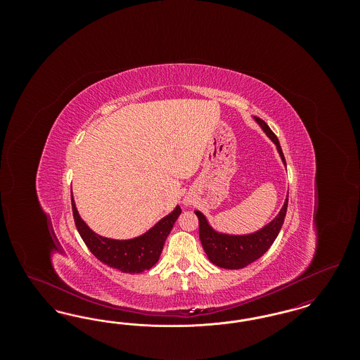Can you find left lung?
Listing matches in <instances>:
<instances>
[{"label":"left lung","mask_w":360,"mask_h":360,"mask_svg":"<svg viewBox=\"0 0 360 360\" xmlns=\"http://www.w3.org/2000/svg\"><path fill=\"white\" fill-rule=\"evenodd\" d=\"M255 120L263 128L266 135L274 141L278 153L281 155L283 163L286 165L278 137L275 136L274 132L270 129V127L264 121L257 117H255ZM288 202H289V195L283 204V207L281 209L279 214L271 223L267 224L255 233L243 235V236L225 235V233L216 232L206 221L205 216L201 212L194 210L200 224V240L209 260L221 269H229V270L243 269L257 260L264 252H267V250L273 245L274 240L276 239L286 217Z\"/></svg>","instance_id":"left-lung-1"}]
</instances>
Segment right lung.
I'll use <instances>...</instances> for the list:
<instances>
[{"instance_id": "obj_1", "label": "right lung", "mask_w": 360, "mask_h": 360, "mask_svg": "<svg viewBox=\"0 0 360 360\" xmlns=\"http://www.w3.org/2000/svg\"><path fill=\"white\" fill-rule=\"evenodd\" d=\"M71 207L75 226L90 252L109 267L129 274H137L150 270L159 260L165 241L182 212L181 207L176 206L170 214L163 217L159 223L155 224L144 235L135 239L115 240L103 238L94 233L86 225L85 221L78 214L72 193Z\"/></svg>"}]
</instances>
